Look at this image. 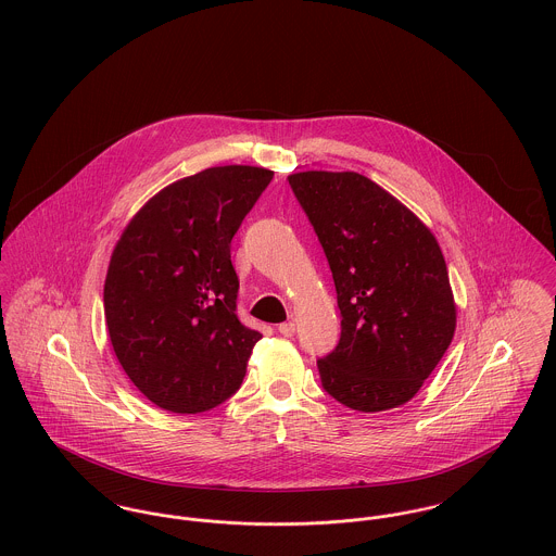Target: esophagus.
I'll use <instances>...</instances> for the list:
<instances>
[{"label": "esophagus", "mask_w": 556, "mask_h": 556, "mask_svg": "<svg viewBox=\"0 0 556 556\" xmlns=\"http://www.w3.org/2000/svg\"><path fill=\"white\" fill-rule=\"evenodd\" d=\"M278 331H280L282 336H287V338H289V336H293V333H295V323H293V320L280 323V325H278Z\"/></svg>", "instance_id": "1"}]
</instances>
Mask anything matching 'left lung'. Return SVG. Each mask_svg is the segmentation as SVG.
<instances>
[{
  "instance_id": "left-lung-1",
  "label": "left lung",
  "mask_w": 556,
  "mask_h": 556,
  "mask_svg": "<svg viewBox=\"0 0 556 556\" xmlns=\"http://www.w3.org/2000/svg\"><path fill=\"white\" fill-rule=\"evenodd\" d=\"M289 184L327 256L342 331L318 359L325 392L379 413L419 392L456 331L447 265L432 231L372 179L304 170Z\"/></svg>"
}]
</instances>
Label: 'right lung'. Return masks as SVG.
<instances>
[{
  "label": "right lung",
  "mask_w": 556,
  "mask_h": 556,
  "mask_svg": "<svg viewBox=\"0 0 556 556\" xmlns=\"http://www.w3.org/2000/svg\"><path fill=\"white\" fill-rule=\"evenodd\" d=\"M263 166H212L173 181L128 223L104 280L113 351L170 413L233 396L261 333L241 325L231 239L271 181Z\"/></svg>",
  "instance_id": "obj_1"
}]
</instances>
